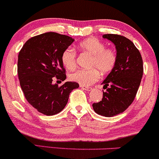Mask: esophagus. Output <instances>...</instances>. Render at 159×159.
Listing matches in <instances>:
<instances>
[{
  "label": "esophagus",
  "instance_id": "34e87169",
  "mask_svg": "<svg viewBox=\"0 0 159 159\" xmlns=\"http://www.w3.org/2000/svg\"><path fill=\"white\" fill-rule=\"evenodd\" d=\"M80 87H81L83 90H85L87 91H90L92 90V88H91L90 87H87V86H84V85H80Z\"/></svg>",
  "mask_w": 159,
  "mask_h": 159
}]
</instances>
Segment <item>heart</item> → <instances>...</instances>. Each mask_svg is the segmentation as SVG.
I'll use <instances>...</instances> for the list:
<instances>
[{"instance_id": "1", "label": "heart", "mask_w": 159, "mask_h": 159, "mask_svg": "<svg viewBox=\"0 0 159 159\" xmlns=\"http://www.w3.org/2000/svg\"><path fill=\"white\" fill-rule=\"evenodd\" d=\"M78 48L81 52L90 55L88 69H78L69 75V79L81 85L89 86L97 81L100 72L106 75L111 72L117 63V53L113 48L106 47L105 43L96 38H90L81 42ZM61 61L66 69H73L76 66V52L69 47L62 53Z\"/></svg>"}]
</instances>
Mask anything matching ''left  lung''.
Listing matches in <instances>:
<instances>
[{"mask_svg":"<svg viewBox=\"0 0 159 159\" xmlns=\"http://www.w3.org/2000/svg\"><path fill=\"white\" fill-rule=\"evenodd\" d=\"M116 46L117 63L102 82L104 88L102 101L93 104L95 112L102 116H111L123 113L135 98L143 72L141 54L134 43L118 34H104ZM110 86L109 89L107 88Z\"/></svg>","mask_w":159,"mask_h":159,"instance_id":"left-lung-1","label":"left lung"}]
</instances>
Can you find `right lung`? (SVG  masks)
Instances as JSON below:
<instances>
[{
	"label": "right lung",
	"mask_w": 159,
	"mask_h": 159,
	"mask_svg": "<svg viewBox=\"0 0 159 159\" xmlns=\"http://www.w3.org/2000/svg\"><path fill=\"white\" fill-rule=\"evenodd\" d=\"M74 42L70 36L54 32L39 34L29 39L18 57V75L27 101L39 112L48 116L64 108L72 90L79 84L67 81L59 87L53 78L64 81L66 69L62 53Z\"/></svg>",
	"instance_id": "1"
}]
</instances>
